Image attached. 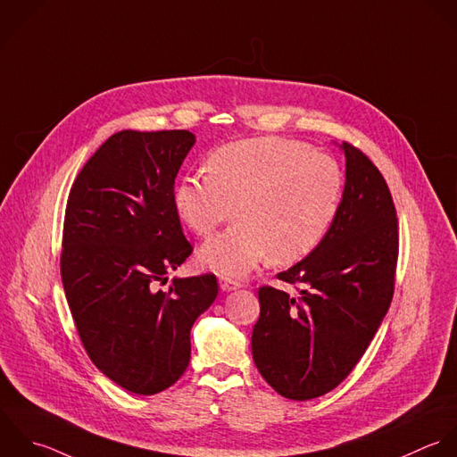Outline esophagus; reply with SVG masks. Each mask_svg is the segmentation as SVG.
Returning <instances> with one entry per match:
<instances>
[{"instance_id":"esophagus-1","label":"esophagus","mask_w":457,"mask_h":457,"mask_svg":"<svg viewBox=\"0 0 457 457\" xmlns=\"http://www.w3.org/2000/svg\"><path fill=\"white\" fill-rule=\"evenodd\" d=\"M219 285H220V290H222V292H231V290H237V288L242 287L238 281L229 279V278H220V279H219Z\"/></svg>"}]
</instances>
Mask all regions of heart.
I'll list each match as a JSON object with an SVG mask.
<instances>
[{"mask_svg":"<svg viewBox=\"0 0 457 457\" xmlns=\"http://www.w3.org/2000/svg\"><path fill=\"white\" fill-rule=\"evenodd\" d=\"M208 174H188L174 190L181 222L208 237L237 206L238 224L199 249V262L238 278L270 256L278 265L313 253L331 231L344 199L338 162L279 137L245 138L213 151Z\"/></svg>","mask_w":457,"mask_h":457,"instance_id":"b5f03b06","label":"heart"}]
</instances>
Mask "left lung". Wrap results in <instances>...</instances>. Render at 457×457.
Instances as JSON below:
<instances>
[{
	"mask_svg": "<svg viewBox=\"0 0 457 457\" xmlns=\"http://www.w3.org/2000/svg\"><path fill=\"white\" fill-rule=\"evenodd\" d=\"M345 187L338 217L304 260L278 274L290 295L258 290L253 358L283 397L310 401L335 390L381 326L395 288L397 212L390 188L358 147L344 142Z\"/></svg>",
	"mask_w": 457,
	"mask_h": 457,
	"instance_id": "1",
	"label": "left lung"
}]
</instances>
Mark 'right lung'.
<instances>
[{
  "label": "right lung",
  "instance_id": "add662e5",
  "mask_svg": "<svg viewBox=\"0 0 457 457\" xmlns=\"http://www.w3.org/2000/svg\"><path fill=\"white\" fill-rule=\"evenodd\" d=\"M195 144L187 129L112 135L69 192L60 274L92 363L115 385L154 395L190 361V329L219 294L213 274L176 278L190 254L174 179Z\"/></svg>",
  "mask_w": 457,
  "mask_h": 457
}]
</instances>
